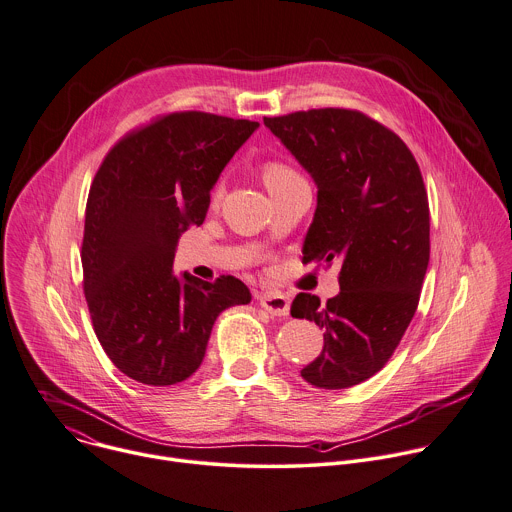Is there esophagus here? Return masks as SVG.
I'll use <instances>...</instances> for the list:
<instances>
[{
  "label": "esophagus",
  "instance_id": "esophagus-1",
  "mask_svg": "<svg viewBox=\"0 0 512 512\" xmlns=\"http://www.w3.org/2000/svg\"><path fill=\"white\" fill-rule=\"evenodd\" d=\"M259 303L265 311H269L271 315L275 317H285L289 315V309H291V301L287 295H281L277 291H267L259 297Z\"/></svg>",
  "mask_w": 512,
  "mask_h": 512
}]
</instances>
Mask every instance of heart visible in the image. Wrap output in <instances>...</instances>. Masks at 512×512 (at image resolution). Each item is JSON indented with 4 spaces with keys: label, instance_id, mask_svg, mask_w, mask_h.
<instances>
[{
    "label": "heart",
    "instance_id": "heart-1",
    "mask_svg": "<svg viewBox=\"0 0 512 512\" xmlns=\"http://www.w3.org/2000/svg\"><path fill=\"white\" fill-rule=\"evenodd\" d=\"M297 175L293 173V170L287 166V164H283V162H267L265 164V168H263V181H265V185H267V189H271V187H275V185H281V183H285V181H291V179H295ZM221 195V187H217V191H215V199Z\"/></svg>",
    "mask_w": 512,
    "mask_h": 512
}]
</instances>
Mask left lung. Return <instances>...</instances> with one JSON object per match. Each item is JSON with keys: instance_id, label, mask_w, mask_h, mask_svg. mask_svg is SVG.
I'll return each instance as SVG.
<instances>
[{"instance_id": "8db88e82", "label": "left lung", "mask_w": 512, "mask_h": 512, "mask_svg": "<svg viewBox=\"0 0 512 512\" xmlns=\"http://www.w3.org/2000/svg\"><path fill=\"white\" fill-rule=\"evenodd\" d=\"M317 187L303 263H342L339 293L321 305L299 293L291 315L323 329L301 378L342 390L380 372L420 299L430 261V211L410 148L356 110L319 108L265 118Z\"/></svg>"}]
</instances>
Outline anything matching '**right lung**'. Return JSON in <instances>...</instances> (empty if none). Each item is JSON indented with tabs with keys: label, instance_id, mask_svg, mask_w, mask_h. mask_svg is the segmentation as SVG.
Returning <instances> with one entry per match:
<instances>
[{
	"label": "right lung",
	"instance_id": "add662e5",
	"mask_svg": "<svg viewBox=\"0 0 512 512\" xmlns=\"http://www.w3.org/2000/svg\"><path fill=\"white\" fill-rule=\"evenodd\" d=\"M259 122L205 112L168 114L122 138L104 158L86 203L84 293L112 364L146 386L191 378L221 311L249 287L173 269L181 235L203 225L211 191Z\"/></svg>",
	"mask_w": 512,
	"mask_h": 512
}]
</instances>
